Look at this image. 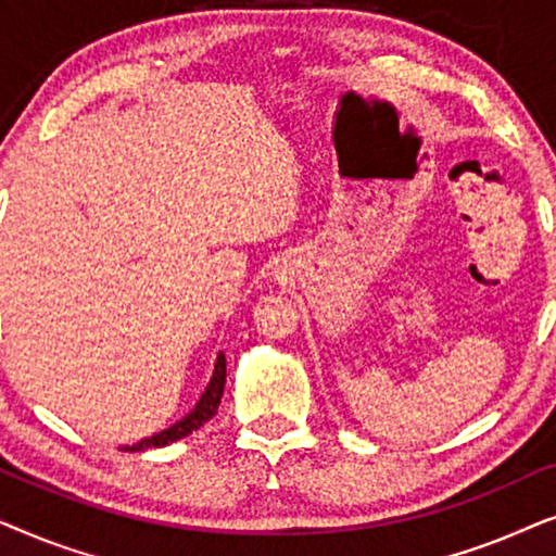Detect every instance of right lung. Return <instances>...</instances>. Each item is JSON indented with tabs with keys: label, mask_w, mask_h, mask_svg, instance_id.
<instances>
[{
	"label": "right lung",
	"mask_w": 556,
	"mask_h": 556,
	"mask_svg": "<svg viewBox=\"0 0 556 556\" xmlns=\"http://www.w3.org/2000/svg\"><path fill=\"white\" fill-rule=\"evenodd\" d=\"M225 377H227L225 354H219L217 356V364H215V375H212L207 390H204L202 400L197 402V407L192 409V413H189L185 420H179L177 425H172V428H166L162 432H156V435L141 440V443L126 445L124 451L139 453V451H149V447H164V445H169V443H177V440H181V438L192 435L194 430H200L204 422H210L212 417L217 415L219 400H223V392H225Z\"/></svg>",
	"instance_id": "add662e5"
}]
</instances>
